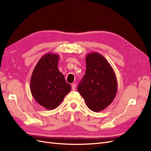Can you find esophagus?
<instances>
[{
    "mask_svg": "<svg viewBox=\"0 0 151 151\" xmlns=\"http://www.w3.org/2000/svg\"><path fill=\"white\" fill-rule=\"evenodd\" d=\"M76 84H74V83L72 84V89L75 91V90H76Z\"/></svg>",
    "mask_w": 151,
    "mask_h": 151,
    "instance_id": "34e87169",
    "label": "esophagus"
}]
</instances>
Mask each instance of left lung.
Segmentation results:
<instances>
[{
    "mask_svg": "<svg viewBox=\"0 0 151 151\" xmlns=\"http://www.w3.org/2000/svg\"><path fill=\"white\" fill-rule=\"evenodd\" d=\"M86 70L79 84L78 92L91 110L99 112L115 99L118 84L115 73L108 60L97 52L86 57Z\"/></svg>",
    "mask_w": 151,
    "mask_h": 151,
    "instance_id": "1",
    "label": "left lung"
}]
</instances>
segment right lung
Instances as JSON below:
<instances>
[{
    "instance_id": "add662e5",
    "label": "right lung",
    "mask_w": 151,
    "mask_h": 151,
    "mask_svg": "<svg viewBox=\"0 0 151 151\" xmlns=\"http://www.w3.org/2000/svg\"><path fill=\"white\" fill-rule=\"evenodd\" d=\"M59 55H44L36 65L30 81V90L35 99L47 109H55L70 92L71 86L58 69Z\"/></svg>"
}]
</instances>
